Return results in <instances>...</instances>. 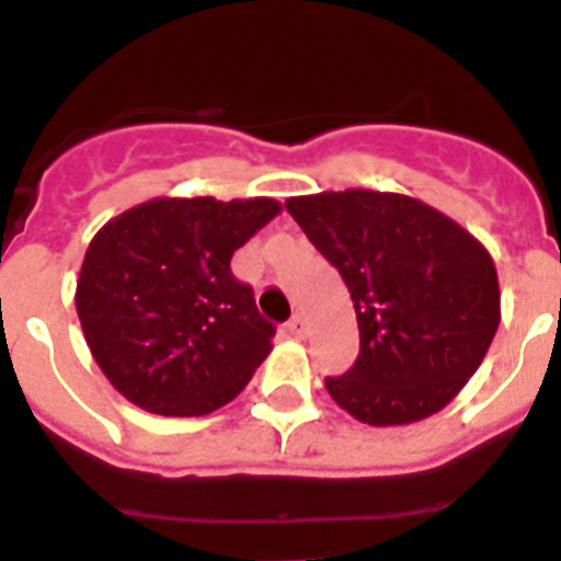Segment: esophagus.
I'll use <instances>...</instances> for the list:
<instances>
[{"label": "esophagus", "instance_id": "esophagus-1", "mask_svg": "<svg viewBox=\"0 0 561 561\" xmlns=\"http://www.w3.org/2000/svg\"><path fill=\"white\" fill-rule=\"evenodd\" d=\"M286 332H289L291 337H304V334H306V318H304V314H291V320L286 323Z\"/></svg>", "mask_w": 561, "mask_h": 561}]
</instances>
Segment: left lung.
I'll return each instance as SVG.
<instances>
[{"label": "left lung", "instance_id": "8db88e82", "mask_svg": "<svg viewBox=\"0 0 561 561\" xmlns=\"http://www.w3.org/2000/svg\"><path fill=\"white\" fill-rule=\"evenodd\" d=\"M286 209L340 272L357 312V363L327 377L334 403L377 428L443 411L485 360L500 327L491 252L411 195H298Z\"/></svg>", "mask_w": 561, "mask_h": 561}]
</instances>
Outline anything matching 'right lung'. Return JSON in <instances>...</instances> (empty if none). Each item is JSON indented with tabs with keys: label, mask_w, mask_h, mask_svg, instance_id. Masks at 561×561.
<instances>
[{
	"label": "right lung",
	"mask_w": 561,
	"mask_h": 561,
	"mask_svg": "<svg viewBox=\"0 0 561 561\" xmlns=\"http://www.w3.org/2000/svg\"><path fill=\"white\" fill-rule=\"evenodd\" d=\"M277 213L275 198H152L95 232L76 312L118 394L164 417H204L241 394L275 327L229 261Z\"/></svg>",
	"instance_id": "1"
}]
</instances>
